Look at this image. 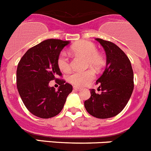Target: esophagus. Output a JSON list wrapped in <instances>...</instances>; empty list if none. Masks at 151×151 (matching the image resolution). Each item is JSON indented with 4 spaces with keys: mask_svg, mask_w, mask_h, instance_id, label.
Segmentation results:
<instances>
[{
    "mask_svg": "<svg viewBox=\"0 0 151 151\" xmlns=\"http://www.w3.org/2000/svg\"><path fill=\"white\" fill-rule=\"evenodd\" d=\"M74 89L75 91H80L81 90V88L77 87V86H74Z\"/></svg>",
    "mask_w": 151,
    "mask_h": 151,
    "instance_id": "esophagus-1",
    "label": "esophagus"
}]
</instances>
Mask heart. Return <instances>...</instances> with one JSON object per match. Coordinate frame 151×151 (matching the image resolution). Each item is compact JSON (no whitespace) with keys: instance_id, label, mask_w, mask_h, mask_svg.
<instances>
[{"instance_id":"b5f03b06","label":"heart","mask_w":151,"mask_h":151,"mask_svg":"<svg viewBox=\"0 0 151 151\" xmlns=\"http://www.w3.org/2000/svg\"><path fill=\"white\" fill-rule=\"evenodd\" d=\"M71 52L74 55H81L86 59V66H91L96 70H98L102 66L104 63L103 57L98 52V50L94 43L87 40H82L77 42L71 47ZM57 64L59 69L63 72H68L70 69V64L68 57L65 52H62L59 54ZM94 72L92 70L85 71H75L70 74L68 81L76 86H85L91 82L94 78Z\"/></svg>"}]
</instances>
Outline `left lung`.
<instances>
[{"label":"left lung","instance_id":"left-lung-1","mask_svg":"<svg viewBox=\"0 0 151 151\" xmlns=\"http://www.w3.org/2000/svg\"><path fill=\"white\" fill-rule=\"evenodd\" d=\"M106 52V68L96 81L101 94L90 89L91 96L84 101L89 114L107 119L121 112L128 103L134 89V74L131 62L121 49L112 42L96 38Z\"/></svg>","mask_w":151,"mask_h":151}]
</instances>
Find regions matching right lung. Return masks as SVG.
I'll list each match as a JSON object with an SVG mask.
<instances>
[{"instance_id": "obj_1", "label": "right lung", "mask_w": 151, "mask_h": 151, "mask_svg": "<svg viewBox=\"0 0 151 151\" xmlns=\"http://www.w3.org/2000/svg\"><path fill=\"white\" fill-rule=\"evenodd\" d=\"M69 43L70 41L48 39L29 49L19 62L17 89L27 109L35 116L47 119L59 114L72 92L70 84L56 79L62 75L57 59ZM53 79H58L60 85L57 91L48 86Z\"/></svg>"}]
</instances>
